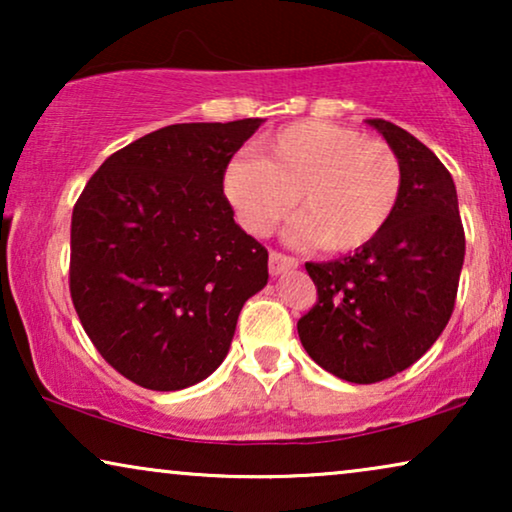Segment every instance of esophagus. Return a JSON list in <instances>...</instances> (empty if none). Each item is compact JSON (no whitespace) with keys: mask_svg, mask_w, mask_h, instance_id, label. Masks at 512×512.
<instances>
[{"mask_svg":"<svg viewBox=\"0 0 512 512\" xmlns=\"http://www.w3.org/2000/svg\"><path fill=\"white\" fill-rule=\"evenodd\" d=\"M268 268H270V275H279V272L284 270H291V268H298V258L293 256H286L282 251H270V258H268Z\"/></svg>","mask_w":512,"mask_h":512,"instance_id":"esophagus-1","label":"esophagus"}]
</instances>
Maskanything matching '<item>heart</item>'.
<instances>
[{"mask_svg":"<svg viewBox=\"0 0 512 512\" xmlns=\"http://www.w3.org/2000/svg\"><path fill=\"white\" fill-rule=\"evenodd\" d=\"M226 195L242 228L265 237L291 209L296 242L354 251L375 240L403 195V163L377 137L328 121H300L258 144V158L226 170Z\"/></svg>","mask_w":512,"mask_h":512,"instance_id":"b5f03b06","label":"heart"}]
</instances>
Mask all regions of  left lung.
<instances>
[{
    "mask_svg": "<svg viewBox=\"0 0 512 512\" xmlns=\"http://www.w3.org/2000/svg\"><path fill=\"white\" fill-rule=\"evenodd\" d=\"M368 123L401 158V202L382 233L354 254L305 263L317 303L298 319L305 352L354 384L389 380L438 340L452 317L466 254L447 167L398 125Z\"/></svg>",
    "mask_w": 512,
    "mask_h": 512,
    "instance_id": "1",
    "label": "left lung"
}]
</instances>
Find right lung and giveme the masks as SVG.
I'll use <instances>...</instances> for the list:
<instances>
[{
	"label": "right lung",
	"instance_id": "add662e5",
	"mask_svg": "<svg viewBox=\"0 0 512 512\" xmlns=\"http://www.w3.org/2000/svg\"><path fill=\"white\" fill-rule=\"evenodd\" d=\"M263 118L179 123L111 153L72 212L69 293L102 359L177 391L226 359L242 305L268 284V249L223 193Z\"/></svg>",
	"mask_w": 512,
	"mask_h": 512
}]
</instances>
